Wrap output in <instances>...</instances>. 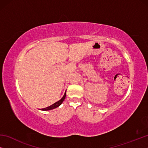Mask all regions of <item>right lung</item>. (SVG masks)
Masks as SVG:
<instances>
[{"instance_id":"right-lung-1","label":"right lung","mask_w":148,"mask_h":148,"mask_svg":"<svg viewBox=\"0 0 148 148\" xmlns=\"http://www.w3.org/2000/svg\"><path fill=\"white\" fill-rule=\"evenodd\" d=\"M66 91H65V92H64L63 97H62V98L60 99L59 101L56 102V103L53 104L52 105H51V106H49L48 107H46V108H45L41 109V110H42V111H48V110H53V109L56 108H57V107H59L60 105H61L62 103V102H63L64 100L65 99V97H66Z\"/></svg>"}]
</instances>
